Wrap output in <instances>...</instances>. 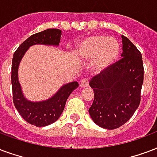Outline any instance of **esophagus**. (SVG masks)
<instances>
[{
  "mask_svg": "<svg viewBox=\"0 0 157 157\" xmlns=\"http://www.w3.org/2000/svg\"><path fill=\"white\" fill-rule=\"evenodd\" d=\"M80 86L81 87H87L89 86V81H88V79L85 78L83 79L82 81H81V84H80Z\"/></svg>",
  "mask_w": 157,
  "mask_h": 157,
  "instance_id": "esophagus-1",
  "label": "esophagus"
}]
</instances>
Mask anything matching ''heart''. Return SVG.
<instances>
[{"label":"heart","mask_w":157,"mask_h":157,"mask_svg":"<svg viewBox=\"0 0 157 157\" xmlns=\"http://www.w3.org/2000/svg\"><path fill=\"white\" fill-rule=\"evenodd\" d=\"M78 53L86 59L94 57V67L102 71L113 64L118 57L119 45L113 38L93 35L87 38L78 47Z\"/></svg>","instance_id":"b5f03b06"}]
</instances>
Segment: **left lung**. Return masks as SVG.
<instances>
[{
    "label": "left lung",
    "instance_id": "8db88e82",
    "mask_svg": "<svg viewBox=\"0 0 157 157\" xmlns=\"http://www.w3.org/2000/svg\"><path fill=\"white\" fill-rule=\"evenodd\" d=\"M122 58L90 81L94 101L89 109L94 124L115 129L128 121L140 105L144 68L142 53L122 35Z\"/></svg>",
    "mask_w": 157,
    "mask_h": 157
}]
</instances>
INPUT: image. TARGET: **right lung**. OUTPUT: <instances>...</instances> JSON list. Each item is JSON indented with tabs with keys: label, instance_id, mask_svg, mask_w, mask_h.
<instances>
[{
	"label": "right lung",
	"instance_id": "obj_1",
	"mask_svg": "<svg viewBox=\"0 0 157 157\" xmlns=\"http://www.w3.org/2000/svg\"><path fill=\"white\" fill-rule=\"evenodd\" d=\"M62 31L58 29H48L34 33L20 44L14 53L11 67V84L13 102L25 120L36 127H44L57 121L63 112L66 102L71 93L78 87L77 81L63 85L50 99L39 102L26 100L18 80V68L23 56L28 48L35 44L59 45Z\"/></svg>",
	"mask_w": 157,
	"mask_h": 157
}]
</instances>
